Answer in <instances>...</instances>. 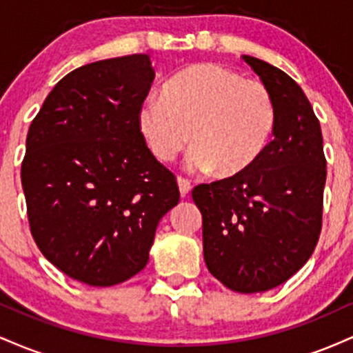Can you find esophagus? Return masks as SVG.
<instances>
[{
	"label": "esophagus",
	"instance_id": "34e87169",
	"mask_svg": "<svg viewBox=\"0 0 353 353\" xmlns=\"http://www.w3.org/2000/svg\"><path fill=\"white\" fill-rule=\"evenodd\" d=\"M177 185H179L181 196L188 197L189 192H190V188H192V185H190V181L184 179V177H179V179H177Z\"/></svg>",
	"mask_w": 353,
	"mask_h": 353
}]
</instances>
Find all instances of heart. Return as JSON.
Segmentation results:
<instances>
[{"instance_id": "heart-1", "label": "heart", "mask_w": 353, "mask_h": 353, "mask_svg": "<svg viewBox=\"0 0 353 353\" xmlns=\"http://www.w3.org/2000/svg\"><path fill=\"white\" fill-rule=\"evenodd\" d=\"M275 121V101L264 84L212 63L177 72L163 98L145 101L137 116L157 161L171 163L190 143V165L216 177L252 168L272 139Z\"/></svg>"}]
</instances>
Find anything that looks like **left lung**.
Listing matches in <instances>:
<instances>
[{"instance_id":"obj_1","label":"left lung","mask_w":353,"mask_h":353,"mask_svg":"<svg viewBox=\"0 0 353 353\" xmlns=\"http://www.w3.org/2000/svg\"><path fill=\"white\" fill-rule=\"evenodd\" d=\"M275 101L272 141L252 168L201 184L204 261L230 290L265 292L289 281L322 230L327 161L317 116L295 81L265 61L242 56Z\"/></svg>"}]
</instances>
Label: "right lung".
Returning <instances> with one entry per match:
<instances>
[{
	"label": "right lung",
	"instance_id": "obj_1",
	"mask_svg": "<svg viewBox=\"0 0 353 353\" xmlns=\"http://www.w3.org/2000/svg\"><path fill=\"white\" fill-rule=\"evenodd\" d=\"M154 76L148 54L81 66L52 88L28 131L31 236L52 265L88 285L141 272L157 224L179 202L176 176L137 124Z\"/></svg>",
	"mask_w": 353,
	"mask_h": 353
}]
</instances>
